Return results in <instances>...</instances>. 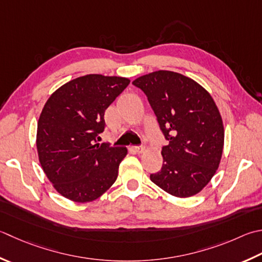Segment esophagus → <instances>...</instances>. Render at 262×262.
I'll use <instances>...</instances> for the list:
<instances>
[{"label": "esophagus", "mask_w": 262, "mask_h": 262, "mask_svg": "<svg viewBox=\"0 0 262 262\" xmlns=\"http://www.w3.org/2000/svg\"><path fill=\"white\" fill-rule=\"evenodd\" d=\"M133 150L136 153H143L145 151V146H133Z\"/></svg>", "instance_id": "34e87169"}]
</instances>
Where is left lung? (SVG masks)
Masks as SVG:
<instances>
[{
	"label": "left lung",
	"mask_w": 262,
	"mask_h": 262,
	"mask_svg": "<svg viewBox=\"0 0 262 262\" xmlns=\"http://www.w3.org/2000/svg\"><path fill=\"white\" fill-rule=\"evenodd\" d=\"M147 96L169 142L162 168L150 179L177 198L195 195L211 181L223 156L224 124L209 92L189 77L153 71L133 81Z\"/></svg>",
	"instance_id": "left-lung-1"
}]
</instances>
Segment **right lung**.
<instances>
[{
    "label": "right lung",
    "instance_id": "1",
    "mask_svg": "<svg viewBox=\"0 0 262 262\" xmlns=\"http://www.w3.org/2000/svg\"><path fill=\"white\" fill-rule=\"evenodd\" d=\"M130 80L85 75L59 87L46 101L37 122L36 147L56 192L74 202L94 201L116 182L127 155L124 146L96 143L104 112Z\"/></svg>",
    "mask_w": 262,
    "mask_h": 262
}]
</instances>
